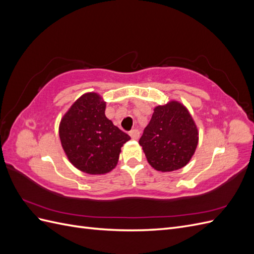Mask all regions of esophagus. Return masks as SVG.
Instances as JSON below:
<instances>
[{
  "label": "esophagus",
  "mask_w": 254,
  "mask_h": 254,
  "mask_svg": "<svg viewBox=\"0 0 254 254\" xmlns=\"http://www.w3.org/2000/svg\"><path fill=\"white\" fill-rule=\"evenodd\" d=\"M129 135L131 136L133 140H137V139H139V136H140V131L137 129H132L131 131H129Z\"/></svg>",
  "instance_id": "34e87169"
}]
</instances>
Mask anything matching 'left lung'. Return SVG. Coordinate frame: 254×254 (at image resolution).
<instances>
[{
  "instance_id": "left-lung-1",
  "label": "left lung",
  "mask_w": 254,
  "mask_h": 254,
  "mask_svg": "<svg viewBox=\"0 0 254 254\" xmlns=\"http://www.w3.org/2000/svg\"><path fill=\"white\" fill-rule=\"evenodd\" d=\"M198 129L187 107L177 101L157 106L139 141L148 163L159 172L186 166L198 145Z\"/></svg>"
}]
</instances>
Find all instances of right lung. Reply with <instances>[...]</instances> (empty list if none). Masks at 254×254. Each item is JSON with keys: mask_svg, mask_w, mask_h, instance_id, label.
I'll return each instance as SVG.
<instances>
[{"mask_svg": "<svg viewBox=\"0 0 254 254\" xmlns=\"http://www.w3.org/2000/svg\"><path fill=\"white\" fill-rule=\"evenodd\" d=\"M106 102L90 92L81 95L61 119L59 137L68 161L79 171L104 175L117 166L121 147L130 136L106 118Z\"/></svg>", "mask_w": 254, "mask_h": 254, "instance_id": "right-lung-1", "label": "right lung"}]
</instances>
